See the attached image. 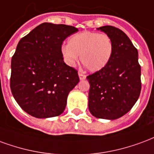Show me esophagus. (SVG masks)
Returning a JSON list of instances; mask_svg holds the SVG:
<instances>
[{
	"label": "esophagus",
	"instance_id": "1",
	"mask_svg": "<svg viewBox=\"0 0 154 154\" xmlns=\"http://www.w3.org/2000/svg\"><path fill=\"white\" fill-rule=\"evenodd\" d=\"M79 79H81V80H83V79H86V75L83 74V73L79 72Z\"/></svg>",
	"mask_w": 154,
	"mask_h": 154
}]
</instances>
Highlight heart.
I'll return each instance as SVG.
<instances>
[{
	"instance_id": "1",
	"label": "heart",
	"mask_w": 154,
	"mask_h": 154,
	"mask_svg": "<svg viewBox=\"0 0 154 154\" xmlns=\"http://www.w3.org/2000/svg\"><path fill=\"white\" fill-rule=\"evenodd\" d=\"M114 51L112 38L105 32L83 31L73 34L68 45L61 48V55L69 66H75L79 56L82 63L91 71L106 67Z\"/></svg>"
}]
</instances>
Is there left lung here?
I'll list each match as a JSON object with an SVG mask.
<instances>
[{
	"label": "left lung",
	"mask_w": 154,
	"mask_h": 154,
	"mask_svg": "<svg viewBox=\"0 0 154 154\" xmlns=\"http://www.w3.org/2000/svg\"><path fill=\"white\" fill-rule=\"evenodd\" d=\"M97 30L112 38L114 51L108 65L87 76L90 88L88 109L101 119L120 118L133 107L141 91V68L138 51L123 31L114 26Z\"/></svg>",
	"instance_id": "1"
}]
</instances>
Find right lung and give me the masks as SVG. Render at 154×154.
I'll return each instance as SVG.
<instances>
[{
  "instance_id": "add662e5",
  "label": "right lung",
  "mask_w": 154,
  "mask_h": 154,
  "mask_svg": "<svg viewBox=\"0 0 154 154\" xmlns=\"http://www.w3.org/2000/svg\"><path fill=\"white\" fill-rule=\"evenodd\" d=\"M78 31L66 24L43 23L20 39L11 59L10 85L22 109L37 118L60 116L68 94L79 81L64 62L61 45Z\"/></svg>"
}]
</instances>
